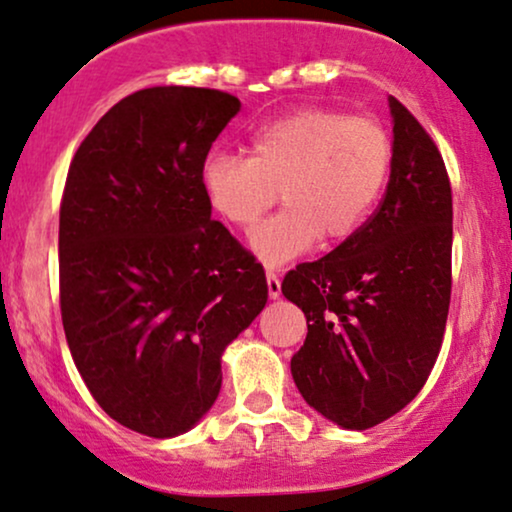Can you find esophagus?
Here are the masks:
<instances>
[{
    "label": "esophagus",
    "mask_w": 512,
    "mask_h": 512,
    "mask_svg": "<svg viewBox=\"0 0 512 512\" xmlns=\"http://www.w3.org/2000/svg\"><path fill=\"white\" fill-rule=\"evenodd\" d=\"M267 291L272 300H276L281 295V279H279V274L272 272V269L267 272Z\"/></svg>",
    "instance_id": "34e87169"
}]
</instances>
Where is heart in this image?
<instances>
[{"label": "heart", "mask_w": 512, "mask_h": 512, "mask_svg": "<svg viewBox=\"0 0 512 512\" xmlns=\"http://www.w3.org/2000/svg\"><path fill=\"white\" fill-rule=\"evenodd\" d=\"M393 162L379 121L305 107L250 135V157L212 152L200 166L209 209L233 229L260 224L281 190L286 209L252 233L262 262L283 264L324 243L353 238L377 207Z\"/></svg>", "instance_id": "heart-1"}]
</instances>
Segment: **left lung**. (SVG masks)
<instances>
[{
    "label": "left lung",
    "instance_id": "8db88e82",
    "mask_svg": "<svg viewBox=\"0 0 512 512\" xmlns=\"http://www.w3.org/2000/svg\"><path fill=\"white\" fill-rule=\"evenodd\" d=\"M393 162L377 212L281 291L307 317L291 374L307 405L343 429L389 420L427 384L451 305L453 195L439 147L389 97Z\"/></svg>",
    "mask_w": 512,
    "mask_h": 512
}]
</instances>
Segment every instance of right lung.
<instances>
[{
  "label": "right lung",
  "instance_id": "obj_1",
  "mask_svg": "<svg viewBox=\"0 0 512 512\" xmlns=\"http://www.w3.org/2000/svg\"><path fill=\"white\" fill-rule=\"evenodd\" d=\"M238 97L145 88L85 135L59 209V303L80 377L112 420L166 439L221 389V355L267 305L262 264L212 219L200 166Z\"/></svg>",
  "mask_w": 512,
  "mask_h": 512
}]
</instances>
